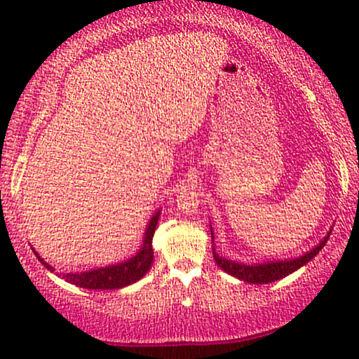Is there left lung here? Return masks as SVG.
<instances>
[{
    "instance_id": "1",
    "label": "left lung",
    "mask_w": 359,
    "mask_h": 359,
    "mask_svg": "<svg viewBox=\"0 0 359 359\" xmlns=\"http://www.w3.org/2000/svg\"><path fill=\"white\" fill-rule=\"evenodd\" d=\"M330 233L332 230H328V233L323 237V240H320V243L316 245L312 250H309L307 253L301 255V257L289 258V259H278V262H264V263L250 264V263L233 262V259L220 257L219 253H215V248H212V253H214V259L215 263H217V266H220V269H224V271L230 274V276L250 284H268V283H274L278 281V279L289 276V274L297 271L299 268H302L304 264L311 262V259L316 257L323 247H325L327 240L330 238ZM210 235H212V242H214L212 227H210Z\"/></svg>"
}]
</instances>
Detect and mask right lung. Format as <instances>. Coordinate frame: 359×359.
Instances as JSON below:
<instances>
[{"mask_svg":"<svg viewBox=\"0 0 359 359\" xmlns=\"http://www.w3.org/2000/svg\"><path fill=\"white\" fill-rule=\"evenodd\" d=\"M160 210L151 215V219L147 224L144 240H142L140 250L137 252L134 257L129 259H124L121 263L109 264V266H102L96 269H88V271H80V273H60V276L65 279L67 283L75 284L78 287L83 289H100V291H104V289H122L129 284H134L145 276L149 273V269L154 264V248H151V238H154L156 224H158ZM34 250V248H32ZM36 257L39 258L43 266H46L48 271H55V268L50 266L46 259L39 257V253L34 250Z\"/></svg>","mask_w":359,"mask_h":359,"instance_id":"1","label":"right lung"}]
</instances>
